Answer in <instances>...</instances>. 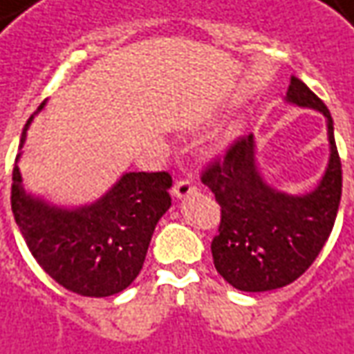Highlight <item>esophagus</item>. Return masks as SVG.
Returning a JSON list of instances; mask_svg holds the SVG:
<instances>
[{"label": "esophagus", "mask_w": 354, "mask_h": 354, "mask_svg": "<svg viewBox=\"0 0 354 354\" xmlns=\"http://www.w3.org/2000/svg\"><path fill=\"white\" fill-rule=\"evenodd\" d=\"M194 191H196V187L189 179H181V181L175 183V187H173V196L175 198H185V196H189Z\"/></svg>", "instance_id": "obj_1"}]
</instances>
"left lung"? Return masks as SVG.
Segmentation results:
<instances>
[{
  "instance_id": "8db88e82",
  "label": "left lung",
  "mask_w": 354,
  "mask_h": 354,
  "mask_svg": "<svg viewBox=\"0 0 354 354\" xmlns=\"http://www.w3.org/2000/svg\"><path fill=\"white\" fill-rule=\"evenodd\" d=\"M285 100L320 111L328 123L330 162L314 191L293 196L272 189L256 167L254 135L235 140L202 171V183L221 206L219 233L212 241L214 266L239 291L293 283L320 254L339 209L341 160L330 109L297 77Z\"/></svg>"
}]
</instances>
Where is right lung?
I'll use <instances>...</instances> for the list:
<instances>
[{
  "label": "right lung",
  "instance_id": "1",
  "mask_svg": "<svg viewBox=\"0 0 354 354\" xmlns=\"http://www.w3.org/2000/svg\"><path fill=\"white\" fill-rule=\"evenodd\" d=\"M171 183L165 171L123 173L96 202L61 208L24 191L15 163L11 209L26 247L51 279L82 297H109L140 274L153 229L171 206Z\"/></svg>",
  "mask_w": 354,
  "mask_h": 354
}]
</instances>
